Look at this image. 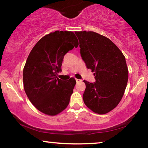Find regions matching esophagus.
Segmentation results:
<instances>
[{
	"label": "esophagus",
	"mask_w": 148,
	"mask_h": 148,
	"mask_svg": "<svg viewBox=\"0 0 148 148\" xmlns=\"http://www.w3.org/2000/svg\"><path fill=\"white\" fill-rule=\"evenodd\" d=\"M76 83H79V82H82V80L79 79H76Z\"/></svg>",
	"instance_id": "obj_1"
}]
</instances>
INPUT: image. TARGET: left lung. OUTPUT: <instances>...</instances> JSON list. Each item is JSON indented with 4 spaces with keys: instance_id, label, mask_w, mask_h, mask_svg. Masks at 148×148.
I'll return each mask as SVG.
<instances>
[{
    "instance_id": "obj_1",
    "label": "left lung",
    "mask_w": 148,
    "mask_h": 148,
    "mask_svg": "<svg viewBox=\"0 0 148 148\" xmlns=\"http://www.w3.org/2000/svg\"><path fill=\"white\" fill-rule=\"evenodd\" d=\"M75 34L82 58L95 76L94 83L84 80V102L95 113L106 114L117 106L126 89L129 71L125 57L116 44L102 35L92 31Z\"/></svg>"
}]
</instances>
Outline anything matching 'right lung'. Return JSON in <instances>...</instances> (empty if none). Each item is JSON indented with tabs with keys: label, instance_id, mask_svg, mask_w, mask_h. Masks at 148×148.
Returning <instances> with one entry per match:
<instances>
[{
	"label": "right lung",
	"instance_id": "obj_1",
	"mask_svg": "<svg viewBox=\"0 0 148 148\" xmlns=\"http://www.w3.org/2000/svg\"><path fill=\"white\" fill-rule=\"evenodd\" d=\"M77 46L73 32L57 31L42 37L29 53L23 72L24 89L42 113L56 116L69 104L76 80H61L57 75L64 55Z\"/></svg>",
	"mask_w": 148,
	"mask_h": 148
}]
</instances>
